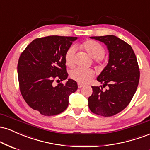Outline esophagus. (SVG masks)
Instances as JSON below:
<instances>
[{
	"label": "esophagus",
	"mask_w": 150,
	"mask_h": 150,
	"mask_svg": "<svg viewBox=\"0 0 150 150\" xmlns=\"http://www.w3.org/2000/svg\"><path fill=\"white\" fill-rule=\"evenodd\" d=\"M77 86H78V88H81V87H84V85H83V84L78 83V84H77Z\"/></svg>",
	"instance_id": "obj_1"
}]
</instances>
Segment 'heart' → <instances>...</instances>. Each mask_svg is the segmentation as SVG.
<instances>
[{"label": "heart", "mask_w": 150, "mask_h": 150, "mask_svg": "<svg viewBox=\"0 0 150 150\" xmlns=\"http://www.w3.org/2000/svg\"><path fill=\"white\" fill-rule=\"evenodd\" d=\"M80 49H83L95 63H99L105 55V50L100 44L94 40H87L80 45ZM75 49L73 46L67 50L65 54V63L68 67L72 68L75 64ZM94 70L92 69H83L77 68L72 70L70 73V78L79 83H86L94 75Z\"/></svg>", "instance_id": "1"}]
</instances>
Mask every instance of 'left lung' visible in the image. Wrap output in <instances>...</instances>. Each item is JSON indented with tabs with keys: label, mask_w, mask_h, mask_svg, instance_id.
Masks as SVG:
<instances>
[{
	"label": "left lung",
	"mask_w": 150,
	"mask_h": 150,
	"mask_svg": "<svg viewBox=\"0 0 150 150\" xmlns=\"http://www.w3.org/2000/svg\"><path fill=\"white\" fill-rule=\"evenodd\" d=\"M107 46L109 59L97 77L103 86H92L88 98L90 111L104 117L114 116L128 106L137 90L140 71L132 47L113 35L91 37ZM108 86V89L103 87Z\"/></svg>",
	"instance_id": "8db88e82"
}]
</instances>
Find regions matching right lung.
I'll return each instance as SVG.
<instances>
[{
    "instance_id": "obj_1",
    "label": "right lung",
    "mask_w": 150,
    "mask_h": 150,
    "mask_svg": "<svg viewBox=\"0 0 150 150\" xmlns=\"http://www.w3.org/2000/svg\"><path fill=\"white\" fill-rule=\"evenodd\" d=\"M77 37L49 36L37 38L19 58L18 75L22 97L31 108L44 116H54L68 106L70 94L77 89L75 80L53 86L68 78L65 54Z\"/></svg>"
}]
</instances>
